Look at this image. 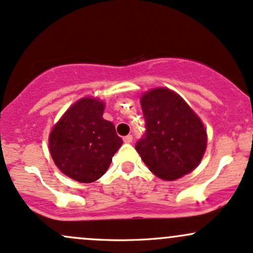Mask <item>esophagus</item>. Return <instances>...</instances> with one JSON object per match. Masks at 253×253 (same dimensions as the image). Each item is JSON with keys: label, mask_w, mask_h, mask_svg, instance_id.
I'll use <instances>...</instances> for the list:
<instances>
[{"label": "esophagus", "mask_w": 253, "mask_h": 253, "mask_svg": "<svg viewBox=\"0 0 253 253\" xmlns=\"http://www.w3.org/2000/svg\"><path fill=\"white\" fill-rule=\"evenodd\" d=\"M132 140H133V137H132L131 134L126 135V137H124V142L125 143H132Z\"/></svg>", "instance_id": "obj_1"}]
</instances>
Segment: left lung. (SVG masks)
<instances>
[{
  "instance_id": "1",
  "label": "left lung",
  "mask_w": 253,
  "mask_h": 253,
  "mask_svg": "<svg viewBox=\"0 0 253 253\" xmlns=\"http://www.w3.org/2000/svg\"><path fill=\"white\" fill-rule=\"evenodd\" d=\"M145 132L135 150L151 172L165 180L193 171L203 159L207 135L190 106L167 88L151 89L140 99Z\"/></svg>"
}]
</instances>
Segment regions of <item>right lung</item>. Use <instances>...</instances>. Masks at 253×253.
<instances>
[{
    "mask_svg": "<svg viewBox=\"0 0 253 253\" xmlns=\"http://www.w3.org/2000/svg\"><path fill=\"white\" fill-rule=\"evenodd\" d=\"M104 103L84 98L52 129L49 151L58 169L81 183L99 179L122 145L113 122L103 119Z\"/></svg>",
    "mask_w": 253,
    "mask_h": 253,
    "instance_id": "right-lung-1",
    "label": "right lung"
}]
</instances>
